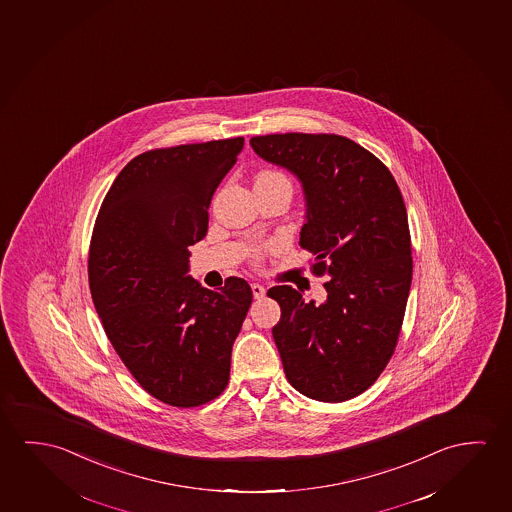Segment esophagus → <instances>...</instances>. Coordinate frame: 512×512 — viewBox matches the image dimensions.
I'll list each match as a JSON object with an SVG mask.
<instances>
[{"mask_svg":"<svg viewBox=\"0 0 512 512\" xmlns=\"http://www.w3.org/2000/svg\"><path fill=\"white\" fill-rule=\"evenodd\" d=\"M253 298L260 299L266 294V289L260 284H252Z\"/></svg>","mask_w":512,"mask_h":512,"instance_id":"1","label":"esophagus"}]
</instances>
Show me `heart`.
Here are the masks:
<instances>
[{
	"instance_id": "b5f03b06",
	"label": "heart",
	"mask_w": 512,
	"mask_h": 512,
	"mask_svg": "<svg viewBox=\"0 0 512 512\" xmlns=\"http://www.w3.org/2000/svg\"><path fill=\"white\" fill-rule=\"evenodd\" d=\"M255 182H284V184H291L284 173L276 172V170H262L257 175Z\"/></svg>"
}]
</instances>
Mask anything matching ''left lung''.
I'll return each mask as SVG.
<instances>
[{"label": "left lung", "mask_w": 512, "mask_h": 512, "mask_svg": "<svg viewBox=\"0 0 512 512\" xmlns=\"http://www.w3.org/2000/svg\"><path fill=\"white\" fill-rule=\"evenodd\" d=\"M250 145L301 182L299 244L314 253L315 275L330 276L321 303L291 285L268 291L282 308L273 339L285 376L315 401L353 399L392 358L408 303L413 260L399 186L374 154L337 134H268Z\"/></svg>", "instance_id": "obj_1"}]
</instances>
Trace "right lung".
<instances>
[{
    "instance_id": "add662e5",
    "label": "right lung",
    "mask_w": 512,
    "mask_h": 512,
    "mask_svg": "<svg viewBox=\"0 0 512 512\" xmlns=\"http://www.w3.org/2000/svg\"><path fill=\"white\" fill-rule=\"evenodd\" d=\"M244 138L143 152L118 173L95 220L88 280L104 331L152 397L193 408L225 390L252 289L218 291L189 275L209 204Z\"/></svg>"
}]
</instances>
